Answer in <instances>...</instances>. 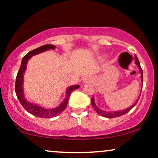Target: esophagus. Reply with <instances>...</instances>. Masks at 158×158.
<instances>
[{"label":"esophagus","instance_id":"obj_1","mask_svg":"<svg viewBox=\"0 0 158 158\" xmlns=\"http://www.w3.org/2000/svg\"><path fill=\"white\" fill-rule=\"evenodd\" d=\"M90 81H91V79L89 77H85L84 79H83V82L84 83H87V82H90Z\"/></svg>","mask_w":158,"mask_h":158}]
</instances>
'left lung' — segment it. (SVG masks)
I'll list each match as a JSON object with an SVG mask.
<instances>
[{
	"label": "left lung",
	"mask_w": 158,
	"mask_h": 158,
	"mask_svg": "<svg viewBox=\"0 0 158 158\" xmlns=\"http://www.w3.org/2000/svg\"><path fill=\"white\" fill-rule=\"evenodd\" d=\"M135 64L137 65V67H138V68L139 69V72H140V74H141V77H141V81H142V82H143V70H142V68H141L140 64H139V60H138V59H137V56H135ZM137 102H138V99L136 101L135 104L132 105L131 106H130L129 108H126V109H124V110H116V111H106V110H103L102 109H100V108H98V107L96 106L95 101H94V97L91 99V105H92V106H93V108H94V110H95L96 111H97V113L99 114V115L102 116V117H107V118H114V117H120V116L124 115V114L128 113V112L130 110H131L132 108H133L135 106V105L137 104Z\"/></svg>",
	"instance_id": "1"
}]
</instances>
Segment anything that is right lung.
I'll return each instance as SVG.
<instances>
[{
  "mask_svg": "<svg viewBox=\"0 0 158 158\" xmlns=\"http://www.w3.org/2000/svg\"><path fill=\"white\" fill-rule=\"evenodd\" d=\"M56 46L52 44H46L43 46L39 47V48L29 52L27 55H25L23 57L22 61H21V67L18 72L17 77H16V81H15V94L19 99V102H21V106L23 107L25 110L27 112L30 113L32 115L36 116V117H41V118H50V117H56V116L60 114L66 108L68 105L69 97H70V94L74 90H77V88H79V85H74L72 86L68 87L66 90V97L62 102L59 105V106L53 108H45L43 107L39 106V105L35 104L28 102L25 98L24 93H23V73L27 69V64L28 62L29 59H31L33 56L37 55V54L41 53V52H45L47 50H55Z\"/></svg>",
  "mask_w": 158,
  "mask_h": 158,
  "instance_id": "obj_1",
  "label": "right lung"
}]
</instances>
